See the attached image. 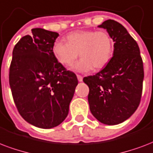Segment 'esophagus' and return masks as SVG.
<instances>
[{
  "label": "esophagus",
  "instance_id": "1",
  "mask_svg": "<svg viewBox=\"0 0 153 153\" xmlns=\"http://www.w3.org/2000/svg\"><path fill=\"white\" fill-rule=\"evenodd\" d=\"M77 76V79H78V81H80V82H81L83 80V76H80V75H77L76 76Z\"/></svg>",
  "mask_w": 153,
  "mask_h": 153
}]
</instances>
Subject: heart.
Instances as JSON below:
<instances>
[{
	"mask_svg": "<svg viewBox=\"0 0 153 153\" xmlns=\"http://www.w3.org/2000/svg\"><path fill=\"white\" fill-rule=\"evenodd\" d=\"M67 43L56 41L53 45V54L58 62L66 67L74 63L78 55L81 57L73 69L88 72L104 68L113 53V41L106 31L80 30L66 37Z\"/></svg>",
	"mask_w": 153,
	"mask_h": 153,
	"instance_id": "heart-1",
	"label": "heart"
}]
</instances>
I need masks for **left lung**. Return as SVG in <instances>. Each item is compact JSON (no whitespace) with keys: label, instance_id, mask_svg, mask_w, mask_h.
Wrapping results in <instances>:
<instances>
[{"label":"left lung","instance_id":"left-lung-1","mask_svg":"<svg viewBox=\"0 0 153 153\" xmlns=\"http://www.w3.org/2000/svg\"><path fill=\"white\" fill-rule=\"evenodd\" d=\"M114 42L112 56L96 75L84 77L89 88L90 111L108 125L120 124L135 112L141 99L144 68L139 46L121 24L107 20L98 26Z\"/></svg>","mask_w":153,"mask_h":153}]
</instances>
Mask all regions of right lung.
<instances>
[{
	"mask_svg": "<svg viewBox=\"0 0 153 153\" xmlns=\"http://www.w3.org/2000/svg\"><path fill=\"white\" fill-rule=\"evenodd\" d=\"M16 43L9 68V85L16 108L25 120L41 128L56 127L68 114L78 84L52 49L59 34L33 28Z\"/></svg>",
	"mask_w": 153,
	"mask_h": 153,
	"instance_id": "add662e5",
	"label": "right lung"
}]
</instances>
